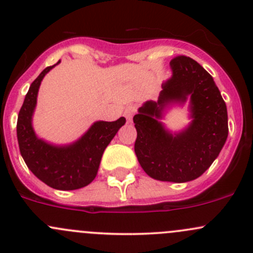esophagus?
<instances>
[{
	"label": "esophagus",
	"instance_id": "34e87169",
	"mask_svg": "<svg viewBox=\"0 0 253 253\" xmlns=\"http://www.w3.org/2000/svg\"><path fill=\"white\" fill-rule=\"evenodd\" d=\"M134 113H135L134 106H127V107L126 108V111H124V117H126L127 122H131Z\"/></svg>",
	"mask_w": 253,
	"mask_h": 253
}]
</instances>
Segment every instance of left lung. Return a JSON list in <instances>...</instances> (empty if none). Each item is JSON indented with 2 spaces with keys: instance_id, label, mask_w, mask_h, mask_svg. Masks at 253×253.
I'll use <instances>...</instances> for the list:
<instances>
[{
  "instance_id": "left-lung-1",
  "label": "left lung",
  "mask_w": 253,
  "mask_h": 253,
  "mask_svg": "<svg viewBox=\"0 0 253 253\" xmlns=\"http://www.w3.org/2000/svg\"><path fill=\"white\" fill-rule=\"evenodd\" d=\"M173 75L162 85L157 101H146L132 121L136 127L135 153L147 175L156 180L186 183L199 178L218 157L228 137V112L210 73L195 59L170 61ZM190 97L193 121L171 134L158 121L170 103Z\"/></svg>"
}]
</instances>
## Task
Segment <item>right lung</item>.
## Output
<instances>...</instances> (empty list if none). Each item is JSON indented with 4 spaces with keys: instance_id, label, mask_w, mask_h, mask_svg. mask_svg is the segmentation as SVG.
Instances as JSON below:
<instances>
[{
    "instance_id": "add662e5",
    "label": "right lung",
    "mask_w": 253,
    "mask_h": 253,
    "mask_svg": "<svg viewBox=\"0 0 253 253\" xmlns=\"http://www.w3.org/2000/svg\"><path fill=\"white\" fill-rule=\"evenodd\" d=\"M47 67L31 83L18 114L17 137L28 168L36 178L57 190H77L95 179L103 151L126 124L121 117L116 122H96L78 141L54 146L39 139L31 126L39 87L43 77L59 63Z\"/></svg>"
}]
</instances>
